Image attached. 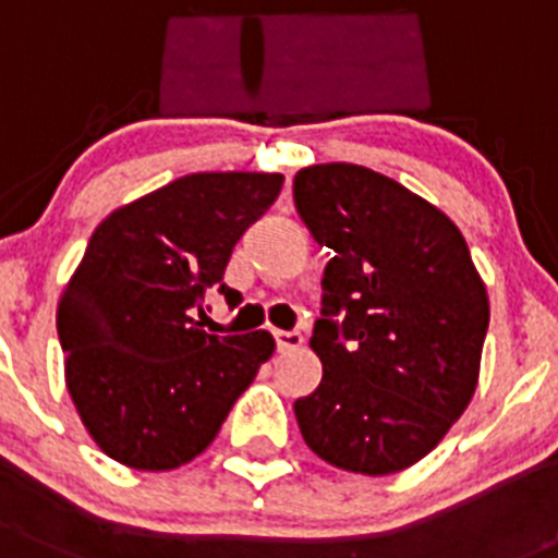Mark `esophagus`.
Segmentation results:
<instances>
[{
  "mask_svg": "<svg viewBox=\"0 0 558 558\" xmlns=\"http://www.w3.org/2000/svg\"><path fill=\"white\" fill-rule=\"evenodd\" d=\"M275 343H278V352H294L303 347V335L278 329V332H275Z\"/></svg>",
  "mask_w": 558,
  "mask_h": 558,
  "instance_id": "esophagus-1",
  "label": "esophagus"
}]
</instances>
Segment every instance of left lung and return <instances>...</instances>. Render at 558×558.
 Masks as SVG:
<instances>
[{
    "label": "left lung",
    "mask_w": 558,
    "mask_h": 558,
    "mask_svg": "<svg viewBox=\"0 0 558 558\" xmlns=\"http://www.w3.org/2000/svg\"><path fill=\"white\" fill-rule=\"evenodd\" d=\"M292 194L312 238L335 252L310 341L324 378L294 401L303 441L350 473L407 470L473 398L487 289L459 226L378 171L310 166Z\"/></svg>",
    "instance_id": "obj_1"
}]
</instances>
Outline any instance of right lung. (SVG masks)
<instances>
[{
    "label": "right lung",
    "instance_id": "add662e5",
    "mask_svg": "<svg viewBox=\"0 0 558 558\" xmlns=\"http://www.w3.org/2000/svg\"><path fill=\"white\" fill-rule=\"evenodd\" d=\"M283 177L185 174L117 208L94 229L59 298L65 384L97 447L134 470H174L215 441L257 369L269 332L201 329L208 289L232 248L278 201Z\"/></svg>",
    "mask_w": 558,
    "mask_h": 558
}]
</instances>
